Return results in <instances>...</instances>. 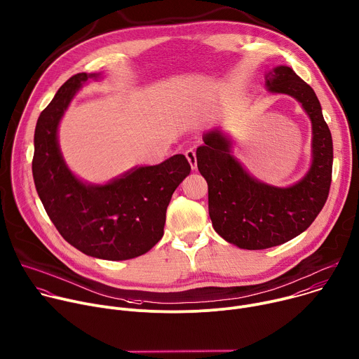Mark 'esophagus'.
<instances>
[{"instance_id": "34e87169", "label": "esophagus", "mask_w": 359, "mask_h": 359, "mask_svg": "<svg viewBox=\"0 0 359 359\" xmlns=\"http://www.w3.org/2000/svg\"><path fill=\"white\" fill-rule=\"evenodd\" d=\"M185 157H187L188 163L191 164V168L195 170L196 168V154H195V150H192V149L187 150L185 151Z\"/></svg>"}]
</instances>
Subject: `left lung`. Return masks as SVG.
Segmentation results:
<instances>
[{
    "label": "left lung",
    "instance_id": "8db88e82",
    "mask_svg": "<svg viewBox=\"0 0 359 359\" xmlns=\"http://www.w3.org/2000/svg\"><path fill=\"white\" fill-rule=\"evenodd\" d=\"M270 93L302 103L313 127V161L309 172L292 187L257 181L232 156V141L221 130L203 134L196 149L199 172L208 182V208L213 229L241 249L260 250L303 233L323 209L331 185L332 138L314 90L289 66L266 74Z\"/></svg>",
    "mask_w": 359,
    "mask_h": 359
}]
</instances>
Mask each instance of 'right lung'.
<instances>
[{
    "instance_id": "right-lung-1",
    "label": "right lung",
    "mask_w": 359,
    "mask_h": 359,
    "mask_svg": "<svg viewBox=\"0 0 359 359\" xmlns=\"http://www.w3.org/2000/svg\"><path fill=\"white\" fill-rule=\"evenodd\" d=\"M99 78L100 74L72 76L41 113L32 174L48 217L67 243L92 257L127 260L147 253L163 238L167 206L191 165L185 156L175 154L103 185L86 184L72 172L59 149L57 127L83 83Z\"/></svg>"
}]
</instances>
